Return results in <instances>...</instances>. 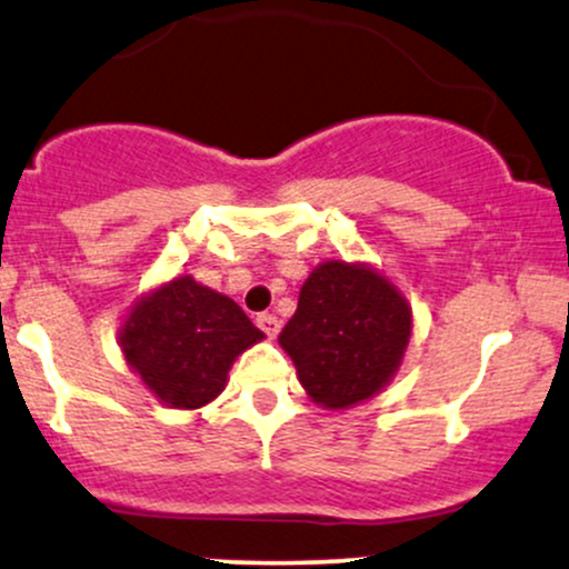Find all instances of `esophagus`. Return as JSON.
<instances>
[{"label": "esophagus", "instance_id": "esophagus-1", "mask_svg": "<svg viewBox=\"0 0 569 569\" xmlns=\"http://www.w3.org/2000/svg\"><path fill=\"white\" fill-rule=\"evenodd\" d=\"M258 328L268 336V339H273V336L279 333V317L277 315H268V311H262V315H258Z\"/></svg>", "mask_w": 569, "mask_h": 569}]
</instances>
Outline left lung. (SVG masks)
<instances>
[{"label":"left lung","instance_id":"1","mask_svg":"<svg viewBox=\"0 0 569 569\" xmlns=\"http://www.w3.org/2000/svg\"><path fill=\"white\" fill-rule=\"evenodd\" d=\"M409 328L407 301L388 279L331 260L301 287L279 345L317 405L345 409L375 396L393 377Z\"/></svg>","mask_w":569,"mask_h":569}]
</instances>
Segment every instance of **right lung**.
<instances>
[{"instance_id":"obj_1","label":"right lung","mask_w":569,"mask_h":569,"mask_svg":"<svg viewBox=\"0 0 569 569\" xmlns=\"http://www.w3.org/2000/svg\"><path fill=\"white\" fill-rule=\"evenodd\" d=\"M262 339L228 296L176 277L140 301L121 328V350L164 405L198 409L222 393L230 363Z\"/></svg>"}]
</instances>
